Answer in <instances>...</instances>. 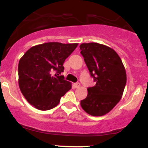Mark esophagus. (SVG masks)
<instances>
[{
	"mask_svg": "<svg viewBox=\"0 0 148 148\" xmlns=\"http://www.w3.org/2000/svg\"><path fill=\"white\" fill-rule=\"evenodd\" d=\"M73 86H74V87L75 88H78L80 87V86H81V85H80L79 83H76V84H73Z\"/></svg>",
	"mask_w": 148,
	"mask_h": 148,
	"instance_id": "obj_1",
	"label": "esophagus"
}]
</instances>
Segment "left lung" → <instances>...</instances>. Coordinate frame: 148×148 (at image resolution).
Wrapping results in <instances>:
<instances>
[{"label": "left lung", "mask_w": 148, "mask_h": 148, "mask_svg": "<svg viewBox=\"0 0 148 148\" xmlns=\"http://www.w3.org/2000/svg\"><path fill=\"white\" fill-rule=\"evenodd\" d=\"M92 77L96 84L88 88V95L81 100L83 109L92 116L106 115L123 96L127 82L125 66L113 49L95 42L80 45Z\"/></svg>", "instance_id": "1"}]
</instances>
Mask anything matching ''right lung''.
<instances>
[{
	"mask_svg": "<svg viewBox=\"0 0 148 148\" xmlns=\"http://www.w3.org/2000/svg\"><path fill=\"white\" fill-rule=\"evenodd\" d=\"M77 43L47 42L32 47L19 60L18 86L28 102L40 111L54 108L72 88L60 74Z\"/></svg>",
	"mask_w": 148,
	"mask_h": 148,
	"instance_id": "right-lung-1",
	"label": "right lung"
}]
</instances>
